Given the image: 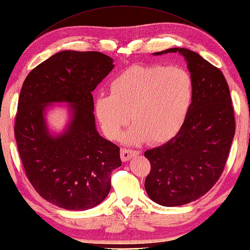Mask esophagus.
<instances>
[{
	"label": "esophagus",
	"mask_w": 250,
	"mask_h": 250,
	"mask_svg": "<svg viewBox=\"0 0 250 250\" xmlns=\"http://www.w3.org/2000/svg\"><path fill=\"white\" fill-rule=\"evenodd\" d=\"M139 154L138 151H135V149H128V148H123L121 151V159L123 162H127V160L131 159L132 157H135L136 155Z\"/></svg>",
	"instance_id": "obj_1"
}]
</instances>
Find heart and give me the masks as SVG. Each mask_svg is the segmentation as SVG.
Segmentation results:
<instances>
[{
    "mask_svg": "<svg viewBox=\"0 0 250 250\" xmlns=\"http://www.w3.org/2000/svg\"><path fill=\"white\" fill-rule=\"evenodd\" d=\"M110 93L95 99L104 136L119 140L131 118L134 124L124 137L126 142L158 144L173 138L184 125L195 82L189 71L179 66H131L110 83Z\"/></svg>",
    "mask_w": 250,
    "mask_h": 250,
    "instance_id": "1",
    "label": "heart"
}]
</instances>
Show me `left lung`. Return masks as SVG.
<instances>
[{
	"mask_svg": "<svg viewBox=\"0 0 250 250\" xmlns=\"http://www.w3.org/2000/svg\"><path fill=\"white\" fill-rule=\"evenodd\" d=\"M185 58L195 94L184 125L168 142L144 153L151 164L144 187L154 202L179 207L204 196L223 173L235 134L229 85L219 68L186 48Z\"/></svg>",
	"mask_w": 250,
	"mask_h": 250,
	"instance_id": "left-lung-1",
	"label": "left lung"
}]
</instances>
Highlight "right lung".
<instances>
[{"label": "right lung", "instance_id": "add662e5", "mask_svg": "<svg viewBox=\"0 0 250 250\" xmlns=\"http://www.w3.org/2000/svg\"><path fill=\"white\" fill-rule=\"evenodd\" d=\"M113 59L97 51L65 50L31 70L22 85L15 137L25 174L48 202L69 210L102 203L111 173L121 167L120 147L99 136L92 92L113 69ZM71 104L62 134H49L45 109Z\"/></svg>", "mask_w": 250, "mask_h": 250}]
</instances>
